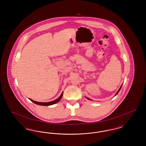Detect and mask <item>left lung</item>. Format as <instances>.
Listing matches in <instances>:
<instances>
[{
  "mask_svg": "<svg viewBox=\"0 0 146 146\" xmlns=\"http://www.w3.org/2000/svg\"><path fill=\"white\" fill-rule=\"evenodd\" d=\"M122 85H121V86H120V88H119V90H118V91H117V93H116V94H115V96H116V95H117V94H118V92H119V91L120 90V89H121V87H122ZM86 98H87V99H88V100H90V98H88V97H86Z\"/></svg>",
  "mask_w": 146,
  "mask_h": 146,
  "instance_id": "1",
  "label": "left lung"
}]
</instances>
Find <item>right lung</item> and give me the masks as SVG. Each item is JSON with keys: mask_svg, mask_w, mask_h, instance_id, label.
Returning <instances> with one entry per match:
<instances>
[{"mask_svg": "<svg viewBox=\"0 0 146 146\" xmlns=\"http://www.w3.org/2000/svg\"><path fill=\"white\" fill-rule=\"evenodd\" d=\"M63 93V92H62L61 95H60V96L58 97V98L56 99L55 100H54V101H51V102H39L35 101L32 100V99H31V98H29V100H30L32 102L35 103V104H38V105H40V106H47L52 105V104H55L57 103L58 102H59V101L61 100V99L62 98V97Z\"/></svg>", "mask_w": 146, "mask_h": 146, "instance_id": "add662e5", "label": "right lung"}]
</instances>
